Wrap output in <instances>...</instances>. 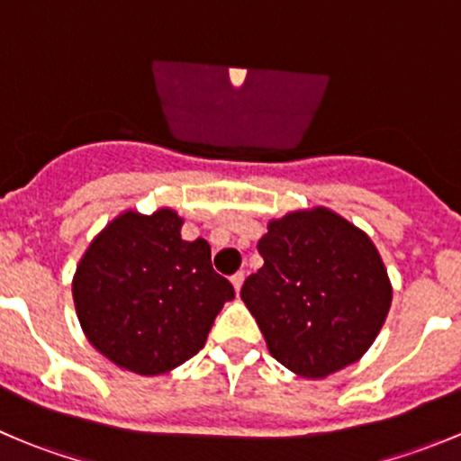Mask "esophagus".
<instances>
[{"label": "esophagus", "instance_id": "1", "mask_svg": "<svg viewBox=\"0 0 461 461\" xmlns=\"http://www.w3.org/2000/svg\"><path fill=\"white\" fill-rule=\"evenodd\" d=\"M243 281H245L243 272H239V274H234V276H231V285H234L236 292H240V287H243Z\"/></svg>", "mask_w": 461, "mask_h": 461}]
</instances>
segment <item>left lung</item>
<instances>
[{"label": "left lung", "mask_w": 461, "mask_h": 461, "mask_svg": "<svg viewBox=\"0 0 461 461\" xmlns=\"http://www.w3.org/2000/svg\"><path fill=\"white\" fill-rule=\"evenodd\" d=\"M263 267L240 299L278 364L323 379L368 352L393 303V283L364 230L328 207L267 221Z\"/></svg>", "instance_id": "8db88e82"}]
</instances>
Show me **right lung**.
Here are the masks:
<instances>
[{"instance_id": "1", "label": "right lung", "mask_w": 461, "mask_h": 461, "mask_svg": "<svg viewBox=\"0 0 461 461\" xmlns=\"http://www.w3.org/2000/svg\"><path fill=\"white\" fill-rule=\"evenodd\" d=\"M171 207L124 209L82 254L71 292L86 341L118 368L165 375L192 359L234 287L204 239L185 240Z\"/></svg>"}]
</instances>
